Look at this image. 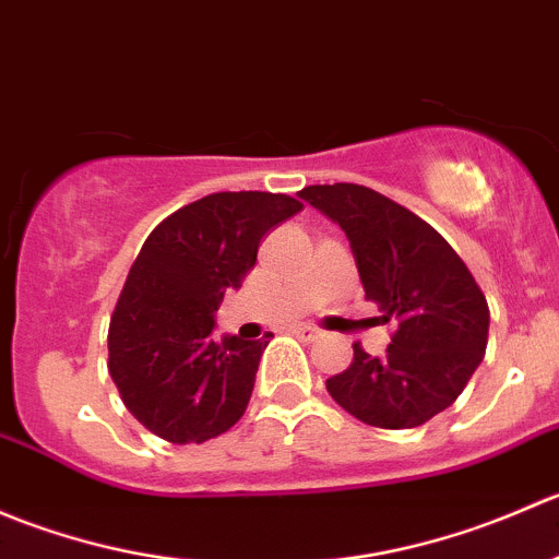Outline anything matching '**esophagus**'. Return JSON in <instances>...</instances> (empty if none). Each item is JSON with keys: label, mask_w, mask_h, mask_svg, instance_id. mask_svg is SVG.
<instances>
[{"label": "esophagus", "mask_w": 559, "mask_h": 559, "mask_svg": "<svg viewBox=\"0 0 559 559\" xmlns=\"http://www.w3.org/2000/svg\"><path fill=\"white\" fill-rule=\"evenodd\" d=\"M292 332H295V335L300 337V341H306V343H311V341H316V337H321V332L316 330V326H308V324L292 326Z\"/></svg>", "instance_id": "obj_1"}]
</instances>
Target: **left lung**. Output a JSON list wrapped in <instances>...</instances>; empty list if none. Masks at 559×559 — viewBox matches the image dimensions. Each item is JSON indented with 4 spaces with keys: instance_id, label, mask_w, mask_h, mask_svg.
I'll list each match as a JSON object with an SVG mask.
<instances>
[{
    "instance_id": "8db88e82",
    "label": "left lung",
    "mask_w": 559,
    "mask_h": 559,
    "mask_svg": "<svg viewBox=\"0 0 559 559\" xmlns=\"http://www.w3.org/2000/svg\"><path fill=\"white\" fill-rule=\"evenodd\" d=\"M300 197L346 233L365 297L397 321L384 357L354 343V362L326 392L365 425H425L484 359L489 308L476 278L430 224L368 186H306Z\"/></svg>"
}]
</instances>
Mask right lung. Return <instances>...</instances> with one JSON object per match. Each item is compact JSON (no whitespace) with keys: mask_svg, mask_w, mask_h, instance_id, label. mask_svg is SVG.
Returning <instances> with one entry per match:
<instances>
[{"mask_svg":"<svg viewBox=\"0 0 559 559\" xmlns=\"http://www.w3.org/2000/svg\"><path fill=\"white\" fill-rule=\"evenodd\" d=\"M302 202L270 191H216L148 235L112 311L107 352L129 414L170 443L227 432L251 400L267 341H213L224 292L240 289L259 243Z\"/></svg>","mask_w":559,"mask_h":559,"instance_id":"right-lung-1","label":"right lung"}]
</instances>
